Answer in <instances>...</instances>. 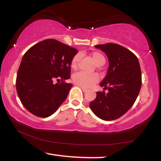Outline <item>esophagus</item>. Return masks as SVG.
<instances>
[{
	"instance_id": "obj_1",
	"label": "esophagus",
	"mask_w": 161,
	"mask_h": 161,
	"mask_svg": "<svg viewBox=\"0 0 161 161\" xmlns=\"http://www.w3.org/2000/svg\"><path fill=\"white\" fill-rule=\"evenodd\" d=\"M80 86V88H81V90H82L84 92H87V91H88V89H86V88H84V87H83V86Z\"/></svg>"
}]
</instances>
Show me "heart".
Returning a JSON list of instances; mask_svg holds the SVG:
<instances>
[{
	"mask_svg": "<svg viewBox=\"0 0 161 161\" xmlns=\"http://www.w3.org/2000/svg\"><path fill=\"white\" fill-rule=\"evenodd\" d=\"M93 62L97 66L103 65L105 63V58L103 55L98 52H93L91 54ZM80 60V55H77L73 58L71 63V67L72 69L77 68V64ZM72 80L74 82L79 86L83 87H90L93 86L98 81V77L96 74H86L83 72H79L73 75Z\"/></svg>",
	"mask_w": 161,
	"mask_h": 161,
	"instance_id": "obj_1",
	"label": "heart"
}]
</instances>
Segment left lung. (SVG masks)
Here are the masks:
<instances>
[{"instance_id": "obj_1", "label": "left lung", "mask_w": 161, "mask_h": 161, "mask_svg": "<svg viewBox=\"0 0 161 161\" xmlns=\"http://www.w3.org/2000/svg\"><path fill=\"white\" fill-rule=\"evenodd\" d=\"M106 54L109 61L107 75L100 83L107 93L96 92L90 103L92 112L103 120L120 118L135 102L142 86V72L137 57L126 48L116 43L94 46Z\"/></svg>"}]
</instances>
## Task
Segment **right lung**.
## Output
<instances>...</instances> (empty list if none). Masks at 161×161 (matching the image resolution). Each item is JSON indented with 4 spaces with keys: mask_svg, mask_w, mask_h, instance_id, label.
<instances>
[{
    "mask_svg": "<svg viewBox=\"0 0 161 161\" xmlns=\"http://www.w3.org/2000/svg\"><path fill=\"white\" fill-rule=\"evenodd\" d=\"M77 50L55 39L34 45L22 58L16 89L24 107L41 118L53 114L68 97L73 85L64 80L70 77V65ZM55 80H62L54 84Z\"/></svg>",
    "mask_w": 161,
    "mask_h": 161,
    "instance_id": "obj_1",
    "label": "right lung"
}]
</instances>
